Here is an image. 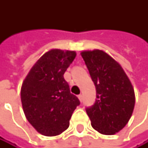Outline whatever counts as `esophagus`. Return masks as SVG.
<instances>
[{"instance_id":"esophagus-1","label":"esophagus","mask_w":148,"mask_h":148,"mask_svg":"<svg viewBox=\"0 0 148 148\" xmlns=\"http://www.w3.org/2000/svg\"><path fill=\"white\" fill-rule=\"evenodd\" d=\"M78 99H79V100H80L81 102L82 101V94L78 95Z\"/></svg>"}]
</instances>
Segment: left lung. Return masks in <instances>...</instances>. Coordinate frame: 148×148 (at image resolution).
Here are the masks:
<instances>
[{
	"label": "left lung",
	"mask_w": 148,
	"mask_h": 148,
	"mask_svg": "<svg viewBox=\"0 0 148 148\" xmlns=\"http://www.w3.org/2000/svg\"><path fill=\"white\" fill-rule=\"evenodd\" d=\"M81 55L95 84L97 99L86 109L91 126L104 135H114L128 123L135 106V92L121 65L101 49Z\"/></svg>",
	"instance_id": "1"
}]
</instances>
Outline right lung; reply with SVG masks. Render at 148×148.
<instances>
[{
	"label": "right lung",
	"mask_w": 148,
	"mask_h": 148,
	"mask_svg": "<svg viewBox=\"0 0 148 148\" xmlns=\"http://www.w3.org/2000/svg\"><path fill=\"white\" fill-rule=\"evenodd\" d=\"M76 57L73 50L52 49L33 66L21 87V102L27 121L47 137L61 134L80 101L70 92L64 73Z\"/></svg>",
	"instance_id": "right-lung-1"
}]
</instances>
